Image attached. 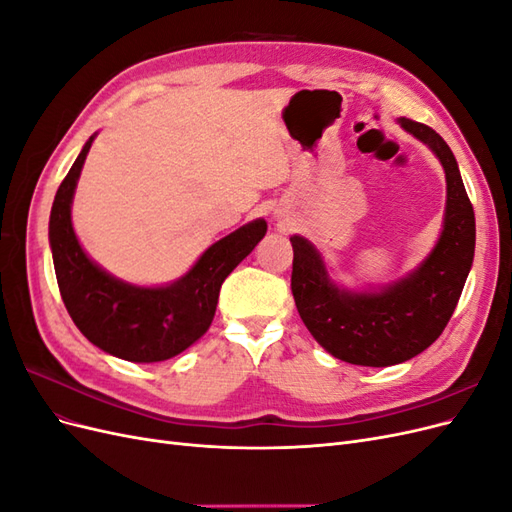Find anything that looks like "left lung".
<instances>
[{"label":"left lung","mask_w":512,"mask_h":512,"mask_svg":"<svg viewBox=\"0 0 512 512\" xmlns=\"http://www.w3.org/2000/svg\"><path fill=\"white\" fill-rule=\"evenodd\" d=\"M399 123L436 153L446 173L442 235L423 265L378 292H350L329 280L312 243L290 237V288L299 316L324 350L352 365H397L436 342L455 312L474 260V209L451 147L425 123L406 117Z\"/></svg>","instance_id":"obj_1"}]
</instances>
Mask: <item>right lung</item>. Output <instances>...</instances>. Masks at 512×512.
Segmentation results:
<instances>
[{
    "label": "right lung",
    "mask_w": 512,
    "mask_h": 512,
    "mask_svg": "<svg viewBox=\"0 0 512 512\" xmlns=\"http://www.w3.org/2000/svg\"><path fill=\"white\" fill-rule=\"evenodd\" d=\"M94 143H85L53 200L49 241L61 299L79 331L100 350L132 363L173 359L211 327L220 288L239 262L265 237L254 220L213 243L181 280L141 288L102 271L74 235L70 207L81 168Z\"/></svg>",
    "instance_id": "right-lung-1"
}]
</instances>
